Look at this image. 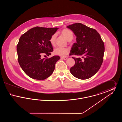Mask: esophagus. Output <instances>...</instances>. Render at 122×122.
Returning <instances> with one entry per match:
<instances>
[{
    "label": "esophagus",
    "mask_w": 122,
    "mask_h": 122,
    "mask_svg": "<svg viewBox=\"0 0 122 122\" xmlns=\"http://www.w3.org/2000/svg\"><path fill=\"white\" fill-rule=\"evenodd\" d=\"M61 58L63 59H64V60H66L68 58L66 57H61Z\"/></svg>",
    "instance_id": "esophagus-1"
}]
</instances>
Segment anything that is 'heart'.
Returning a JSON list of instances; mask_svg holds the SVG:
<instances>
[{"label":"heart","mask_w":122,"mask_h":122,"mask_svg":"<svg viewBox=\"0 0 122 122\" xmlns=\"http://www.w3.org/2000/svg\"><path fill=\"white\" fill-rule=\"evenodd\" d=\"M61 33L66 38V39L68 41L70 40H71L73 38V32L69 29H64L61 31ZM56 37V34H54L51 36L50 38V40H49L50 42L52 45H53L55 43ZM53 52L55 55L64 57V56H66L69 53L70 49L68 48L58 47L54 49Z\"/></svg>","instance_id":"b5f03b06"}]
</instances>
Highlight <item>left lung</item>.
<instances>
[{
    "instance_id": "obj_1",
    "label": "left lung",
    "mask_w": 122,
    "mask_h": 122,
    "mask_svg": "<svg viewBox=\"0 0 122 122\" xmlns=\"http://www.w3.org/2000/svg\"><path fill=\"white\" fill-rule=\"evenodd\" d=\"M67 27L76 36V42L73 45L70 55L79 57H72L76 63L70 68V73L79 79H89L98 72L103 62L104 42L95 29L82 24H73Z\"/></svg>"
}]
</instances>
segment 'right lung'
Segmentation results:
<instances>
[{
	"label": "right lung",
	"instance_id": "1",
	"mask_svg": "<svg viewBox=\"0 0 122 122\" xmlns=\"http://www.w3.org/2000/svg\"><path fill=\"white\" fill-rule=\"evenodd\" d=\"M58 29L36 26L30 29L20 38L17 45L18 62L30 77L43 80L52 74L59 56L41 58V55L51 54L53 50L50 38Z\"/></svg>",
	"mask_w": 122,
	"mask_h": 122
}]
</instances>
